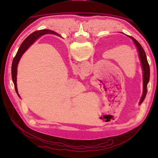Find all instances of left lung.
<instances>
[{
  "label": "left lung",
  "mask_w": 158,
  "mask_h": 158,
  "mask_svg": "<svg viewBox=\"0 0 158 158\" xmlns=\"http://www.w3.org/2000/svg\"><path fill=\"white\" fill-rule=\"evenodd\" d=\"M128 37H130L131 39L132 40L133 42H135V44L136 45V47L137 48L138 52H139V58H140V61L141 63V66H142V69H143V95L141 96V98L139 102V104L141 105V103L143 102V101L144 100V98H146V93H147V84L149 81V79H150V67L148 65V60H147V58H146V53L144 52L143 49L141 47V45L139 43V42L136 40L134 38V37L127 35Z\"/></svg>",
  "instance_id": "8db88e82"
}]
</instances>
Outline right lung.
<instances>
[{
    "instance_id": "1",
    "label": "right lung",
    "mask_w": 158,
    "mask_h": 158,
    "mask_svg": "<svg viewBox=\"0 0 158 158\" xmlns=\"http://www.w3.org/2000/svg\"><path fill=\"white\" fill-rule=\"evenodd\" d=\"M47 33H52V34H54V35H56L60 36L59 35L56 33V32L52 31L51 30H47V29H44V30H40V31L34 32V33H31L30 35H28L27 37H26L22 43H21V46L19 47V48L17 54H16L15 57L14 58V59H13L12 64V79L13 83H14L16 93H17L19 97H20V96L18 93L17 86V65H18L19 61L21 56L23 54V53H24L28 49V47H30L32 44L34 43L35 41L37 39H38L40 37L43 35L47 34Z\"/></svg>"
}]
</instances>
